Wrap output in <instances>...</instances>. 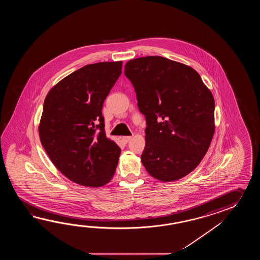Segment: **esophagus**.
<instances>
[{
	"label": "esophagus",
	"instance_id": "esophagus-1",
	"mask_svg": "<svg viewBox=\"0 0 260 260\" xmlns=\"http://www.w3.org/2000/svg\"><path fill=\"white\" fill-rule=\"evenodd\" d=\"M131 138H132V137H122V142H123V143L126 144L127 143L128 141L131 139Z\"/></svg>",
	"mask_w": 260,
	"mask_h": 260
}]
</instances>
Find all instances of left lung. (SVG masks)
<instances>
[{
	"instance_id": "left-lung-1",
	"label": "left lung",
	"mask_w": 260,
	"mask_h": 260,
	"mask_svg": "<svg viewBox=\"0 0 260 260\" xmlns=\"http://www.w3.org/2000/svg\"><path fill=\"white\" fill-rule=\"evenodd\" d=\"M124 75L146 118V170L165 182L187 176L203 160L215 131L210 90L192 68L158 55L128 61Z\"/></svg>"
}]
</instances>
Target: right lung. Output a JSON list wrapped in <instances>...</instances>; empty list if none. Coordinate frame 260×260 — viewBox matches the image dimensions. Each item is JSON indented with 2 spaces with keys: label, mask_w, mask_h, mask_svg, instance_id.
I'll use <instances>...</instances> for the list:
<instances>
[{
  "label": "right lung",
  "mask_w": 260,
  "mask_h": 260,
  "mask_svg": "<svg viewBox=\"0 0 260 260\" xmlns=\"http://www.w3.org/2000/svg\"><path fill=\"white\" fill-rule=\"evenodd\" d=\"M122 61L90 64L51 89L39 135L52 162L73 182L100 187L116 170L121 149L106 137L102 107L122 73Z\"/></svg>",
  "instance_id": "right-lung-1"
}]
</instances>
